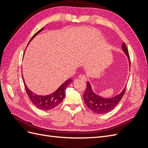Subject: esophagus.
<instances>
[{
    "mask_svg": "<svg viewBox=\"0 0 148 148\" xmlns=\"http://www.w3.org/2000/svg\"><path fill=\"white\" fill-rule=\"evenodd\" d=\"M78 78H79V79H82V80H84V82L87 81V77H86V76H85L84 75H80L79 76V77H78Z\"/></svg>",
    "mask_w": 148,
    "mask_h": 148,
    "instance_id": "obj_1",
    "label": "esophagus"
}]
</instances>
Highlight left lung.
<instances>
[{
    "label": "left lung",
    "mask_w": 148,
    "mask_h": 148,
    "mask_svg": "<svg viewBox=\"0 0 148 148\" xmlns=\"http://www.w3.org/2000/svg\"><path fill=\"white\" fill-rule=\"evenodd\" d=\"M122 49L128 58L130 65V59L128 50L127 48L126 44L124 42H123L122 44ZM125 92V88L123 91L120 93L119 95L115 96L114 97L110 98V99H106V98L97 96L95 92H93L90 84L88 82L87 88L83 95V99L85 104L89 109H91L92 112L96 114H102L109 112L113 110L117 105L119 101L122 99Z\"/></svg>",
    "instance_id": "obj_1"
}]
</instances>
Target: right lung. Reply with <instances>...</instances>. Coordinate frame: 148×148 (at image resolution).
Returning <instances> with one entry per match:
<instances>
[{"label":"right lung","mask_w":148,"mask_h":148,"mask_svg":"<svg viewBox=\"0 0 148 148\" xmlns=\"http://www.w3.org/2000/svg\"><path fill=\"white\" fill-rule=\"evenodd\" d=\"M43 28H41V29L39 30L38 32L36 33L31 38L30 41H31L38 33L41 32L43 29ZM22 78H23V77H22ZM72 81V79H69L68 80H66L64 84H62L61 86L58 88L56 91L52 93V95L45 96H38L36 95V94L32 92L27 88V86H26L24 80L23 82L25 84V88L26 89V93H27L30 101L32 102L33 104L39 109L44 110H49L53 109L54 107L57 106L62 102V101H63L65 97L66 88L68 86V85L70 84V83H71Z\"/></svg>","instance_id":"obj_1"}]
</instances>
